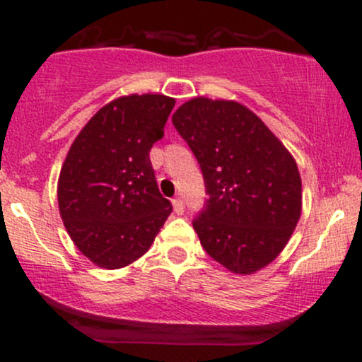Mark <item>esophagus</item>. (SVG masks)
Segmentation results:
<instances>
[{
  "label": "esophagus",
  "instance_id": "obj_1",
  "mask_svg": "<svg viewBox=\"0 0 362 362\" xmlns=\"http://www.w3.org/2000/svg\"><path fill=\"white\" fill-rule=\"evenodd\" d=\"M172 204H173V211H175L177 214H182V213H184V209H185V202H184V199H182V197L173 199Z\"/></svg>",
  "mask_w": 362,
  "mask_h": 362
}]
</instances>
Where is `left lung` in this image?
Returning <instances> with one entry per match:
<instances>
[{
  "mask_svg": "<svg viewBox=\"0 0 362 362\" xmlns=\"http://www.w3.org/2000/svg\"><path fill=\"white\" fill-rule=\"evenodd\" d=\"M172 122L197 158L209 195L192 221L201 245L228 271H260L300 221L296 161L238 102L192 98L178 107Z\"/></svg>",
  "mask_w": 362,
  "mask_h": 362,
  "instance_id": "obj_1",
  "label": "left lung"
}]
</instances>
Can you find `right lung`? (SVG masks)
<instances>
[{
    "label": "right lung",
    "mask_w": 362,
    "mask_h": 362,
    "mask_svg": "<svg viewBox=\"0 0 362 362\" xmlns=\"http://www.w3.org/2000/svg\"><path fill=\"white\" fill-rule=\"evenodd\" d=\"M175 98L129 95L107 103L69 148L57 182L59 213L83 255L103 269L138 260L172 213L149 149L163 138Z\"/></svg>",
    "instance_id": "right-lung-1"
}]
</instances>
